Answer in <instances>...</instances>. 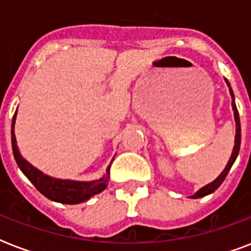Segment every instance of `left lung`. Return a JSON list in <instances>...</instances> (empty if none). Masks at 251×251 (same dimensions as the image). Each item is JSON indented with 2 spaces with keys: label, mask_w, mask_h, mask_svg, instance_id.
Instances as JSON below:
<instances>
[{
  "label": "left lung",
  "mask_w": 251,
  "mask_h": 251,
  "mask_svg": "<svg viewBox=\"0 0 251 251\" xmlns=\"http://www.w3.org/2000/svg\"><path fill=\"white\" fill-rule=\"evenodd\" d=\"M226 83H228V80H226ZM229 86V83H228ZM229 91H230V96H232V108H233V112H234V121H236V139H234V149H233V152H232V156H230L229 161H228V164H226V169L222 172V175L219 176L218 178L212 181L211 183L206 185L204 187H202L201 190L197 191L191 198H201V197H204L207 194H211V193H214L216 189H218L220 185L223 183V181L226 179V175H228V172L230 171V168L233 165L234 160H236V157H237L238 152H240V145H241V124H240V116H238V110H237V106H236V102H234V95H233V91L230 88L229 86Z\"/></svg>",
  "instance_id": "left-lung-1"
}]
</instances>
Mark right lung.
<instances>
[{
	"instance_id": "add662e5",
	"label": "right lung",
	"mask_w": 251,
	"mask_h": 251,
	"mask_svg": "<svg viewBox=\"0 0 251 251\" xmlns=\"http://www.w3.org/2000/svg\"><path fill=\"white\" fill-rule=\"evenodd\" d=\"M17 112L13 117L11 124V146H13V153L17 161L18 167L25 175V177L33 183V186L40 191L41 194L54 202L66 203V204H76V203L84 202L95 194L101 193L108 185L109 178L110 165L106 168V176L96 181L90 182H82V181H70V179H57L52 178L49 176L41 173L39 169L29 164L28 161L25 160L18 151L17 139L14 134V124H15Z\"/></svg>"
}]
</instances>
